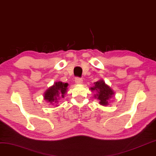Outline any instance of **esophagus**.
Segmentation results:
<instances>
[{"label":"esophagus","mask_w":156,"mask_h":156,"mask_svg":"<svg viewBox=\"0 0 156 156\" xmlns=\"http://www.w3.org/2000/svg\"><path fill=\"white\" fill-rule=\"evenodd\" d=\"M75 82H76V83L77 84H81L83 83V79L80 78H76V79H75Z\"/></svg>","instance_id":"obj_1"}]
</instances>
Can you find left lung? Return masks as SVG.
Returning <instances> with one entry per match:
<instances>
[{
    "mask_svg": "<svg viewBox=\"0 0 156 156\" xmlns=\"http://www.w3.org/2000/svg\"><path fill=\"white\" fill-rule=\"evenodd\" d=\"M94 84L95 86L90 88V90L93 91L96 90L97 92V94H95V97L99 100V104L101 105H108V101L114 94L113 90L109 86H107L103 80H98L94 83Z\"/></svg>",
    "mask_w": 156,
    "mask_h": 156,
    "instance_id": "1",
    "label": "left lung"
}]
</instances>
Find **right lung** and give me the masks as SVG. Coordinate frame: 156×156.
I'll return each instance as SVG.
<instances>
[{
    "label": "right lung",
    "mask_w": 156,
    "mask_h": 156,
    "mask_svg": "<svg viewBox=\"0 0 156 156\" xmlns=\"http://www.w3.org/2000/svg\"><path fill=\"white\" fill-rule=\"evenodd\" d=\"M68 86V84L67 83H64L61 81L56 82L45 91L44 95V100L52 104L58 103L60 98H64V95L67 92Z\"/></svg>",
    "instance_id": "right-lung-1"
}]
</instances>
